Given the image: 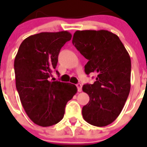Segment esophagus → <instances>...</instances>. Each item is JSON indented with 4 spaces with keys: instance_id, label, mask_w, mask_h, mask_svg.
Here are the masks:
<instances>
[{
    "instance_id": "esophagus-1",
    "label": "esophagus",
    "mask_w": 147,
    "mask_h": 147,
    "mask_svg": "<svg viewBox=\"0 0 147 147\" xmlns=\"http://www.w3.org/2000/svg\"><path fill=\"white\" fill-rule=\"evenodd\" d=\"M76 87H77L78 91L81 92L82 91V84H80V83H78V84H76Z\"/></svg>"
}]
</instances>
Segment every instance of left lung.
Returning <instances> with one entry per match:
<instances>
[{
    "label": "left lung",
    "instance_id": "left-lung-1",
    "mask_svg": "<svg viewBox=\"0 0 147 147\" xmlns=\"http://www.w3.org/2000/svg\"><path fill=\"white\" fill-rule=\"evenodd\" d=\"M72 42L88 60L86 74H96L82 90L90 101L82 107L85 121L96 127L113 122L121 112L130 90L131 60L119 37L107 30L76 31Z\"/></svg>",
    "mask_w": 147,
    "mask_h": 147
}]
</instances>
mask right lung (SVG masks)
I'll return each instance as SVG.
<instances>
[{
    "label": "right lung",
    "instance_id": "1",
    "mask_svg": "<svg viewBox=\"0 0 147 147\" xmlns=\"http://www.w3.org/2000/svg\"><path fill=\"white\" fill-rule=\"evenodd\" d=\"M71 37L67 31L32 35L22 42L15 57V81L20 102L29 119L41 127L60 121L66 104L77 92L75 85L49 79L57 65L60 49Z\"/></svg>",
    "mask_w": 147,
    "mask_h": 147
}]
</instances>
